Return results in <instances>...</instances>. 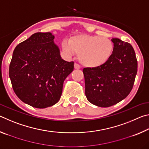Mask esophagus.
I'll list each match as a JSON object with an SVG mask.
<instances>
[{"instance_id": "34e87169", "label": "esophagus", "mask_w": 149, "mask_h": 149, "mask_svg": "<svg viewBox=\"0 0 149 149\" xmlns=\"http://www.w3.org/2000/svg\"><path fill=\"white\" fill-rule=\"evenodd\" d=\"M74 68L75 69H79L80 68V65L75 63V64H74Z\"/></svg>"}]
</instances>
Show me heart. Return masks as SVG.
<instances>
[{
	"label": "heart",
	"mask_w": 149,
	"mask_h": 149,
	"mask_svg": "<svg viewBox=\"0 0 149 149\" xmlns=\"http://www.w3.org/2000/svg\"><path fill=\"white\" fill-rule=\"evenodd\" d=\"M63 49L69 54L78 55L81 64L87 68H97L111 57L114 45L109 39L97 35H79L63 42Z\"/></svg>",
	"instance_id": "1"
}]
</instances>
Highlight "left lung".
Masks as SVG:
<instances>
[{"mask_svg": "<svg viewBox=\"0 0 149 149\" xmlns=\"http://www.w3.org/2000/svg\"><path fill=\"white\" fill-rule=\"evenodd\" d=\"M112 41V54L105 64L83 70L87 99L100 107H111L127 97L137 72V60L132 45L118 38Z\"/></svg>", "mask_w": 149, "mask_h": 149, "instance_id": "obj_1", "label": "left lung"}]
</instances>
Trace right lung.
Returning <instances> with one entry per match:
<instances>
[{
  "mask_svg": "<svg viewBox=\"0 0 149 149\" xmlns=\"http://www.w3.org/2000/svg\"><path fill=\"white\" fill-rule=\"evenodd\" d=\"M51 33L38 32L17 45L9 66V77L17 97L37 108L59 101L63 84L74 62L63 60Z\"/></svg>",
  "mask_w": 149,
  "mask_h": 149,
  "instance_id": "right-lung-1",
  "label": "right lung"
}]
</instances>
